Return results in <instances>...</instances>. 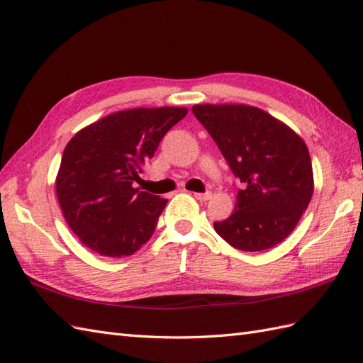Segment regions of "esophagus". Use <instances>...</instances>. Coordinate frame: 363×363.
<instances>
[{
    "instance_id": "obj_1",
    "label": "esophagus",
    "mask_w": 363,
    "mask_h": 363,
    "mask_svg": "<svg viewBox=\"0 0 363 363\" xmlns=\"http://www.w3.org/2000/svg\"><path fill=\"white\" fill-rule=\"evenodd\" d=\"M194 197L200 201H206L212 197V194L211 192H194Z\"/></svg>"
}]
</instances>
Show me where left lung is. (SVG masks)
Segmentation results:
<instances>
[{
	"label": "left lung",
	"instance_id": "left-lung-1",
	"mask_svg": "<svg viewBox=\"0 0 363 363\" xmlns=\"http://www.w3.org/2000/svg\"><path fill=\"white\" fill-rule=\"evenodd\" d=\"M192 112L243 183L216 233L235 250L264 251L294 231L314 191L305 141L284 121L250 104H196Z\"/></svg>",
	"mask_w": 363,
	"mask_h": 363
}]
</instances>
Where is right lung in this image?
Wrapping results in <instances>:
<instances>
[{"label":"right lung","mask_w":363,"mask_h":363,"mask_svg":"<svg viewBox=\"0 0 363 363\" xmlns=\"http://www.w3.org/2000/svg\"><path fill=\"white\" fill-rule=\"evenodd\" d=\"M186 108L113 112L78 130L66 145L55 189L69 228L104 257L132 255L155 231L167 200L134 188L141 166Z\"/></svg>","instance_id":"right-lung-1"}]
</instances>
